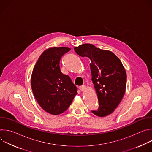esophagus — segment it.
Listing matches in <instances>:
<instances>
[{"label":"esophagus","mask_w":152,"mask_h":152,"mask_svg":"<svg viewBox=\"0 0 152 152\" xmlns=\"http://www.w3.org/2000/svg\"><path fill=\"white\" fill-rule=\"evenodd\" d=\"M85 89H86V86L84 85L79 86V90L81 91H84Z\"/></svg>","instance_id":"1"}]
</instances>
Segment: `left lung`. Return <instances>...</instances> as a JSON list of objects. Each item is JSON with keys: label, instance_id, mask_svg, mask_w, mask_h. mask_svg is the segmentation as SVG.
Segmentation results:
<instances>
[{"label": "left lung", "instance_id": "obj_1", "mask_svg": "<svg viewBox=\"0 0 152 152\" xmlns=\"http://www.w3.org/2000/svg\"><path fill=\"white\" fill-rule=\"evenodd\" d=\"M74 49L79 56L91 60L92 81L99 104L98 109L91 112L101 117L110 115L120 103L126 90L127 76L121 62L112 52L91 44H83Z\"/></svg>", "mask_w": 152, "mask_h": 152}]
</instances>
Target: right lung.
<instances>
[{
  "label": "right lung",
  "instance_id": "1",
  "mask_svg": "<svg viewBox=\"0 0 152 152\" xmlns=\"http://www.w3.org/2000/svg\"><path fill=\"white\" fill-rule=\"evenodd\" d=\"M70 50L64 47L46 50L38 58L32 73L34 97L42 109L52 115L66 111L77 94V88L70 77L60 70L61 57Z\"/></svg>",
  "mask_w": 152,
  "mask_h": 152
}]
</instances>
